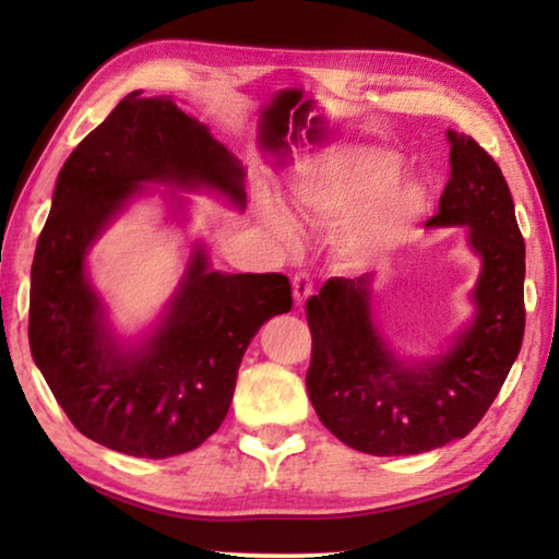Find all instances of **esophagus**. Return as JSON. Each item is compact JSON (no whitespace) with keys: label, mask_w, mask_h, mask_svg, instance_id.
Segmentation results:
<instances>
[{"label":"esophagus","mask_w":559,"mask_h":559,"mask_svg":"<svg viewBox=\"0 0 559 559\" xmlns=\"http://www.w3.org/2000/svg\"><path fill=\"white\" fill-rule=\"evenodd\" d=\"M312 293H314V288H312L310 273H307V271L295 273V276H293V298H295V305H305L307 298H310Z\"/></svg>","instance_id":"34e87169"}]
</instances>
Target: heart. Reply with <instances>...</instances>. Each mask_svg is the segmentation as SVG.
I'll return each mask as SVG.
<instances>
[{"label": "heart", "mask_w": 559, "mask_h": 559, "mask_svg": "<svg viewBox=\"0 0 559 559\" xmlns=\"http://www.w3.org/2000/svg\"><path fill=\"white\" fill-rule=\"evenodd\" d=\"M401 168V158L391 151H331L290 177V204L305 216L338 223V252L362 264L396 249L427 201L425 182L399 177ZM259 216L281 245L298 242L290 213L276 201H261Z\"/></svg>", "instance_id": "1"}]
</instances>
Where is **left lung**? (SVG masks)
<instances>
[{
	"instance_id": "left-lung-1",
	"label": "left lung",
	"mask_w": 559,
	"mask_h": 559,
	"mask_svg": "<svg viewBox=\"0 0 559 559\" xmlns=\"http://www.w3.org/2000/svg\"><path fill=\"white\" fill-rule=\"evenodd\" d=\"M449 182L425 228H466L480 276L471 322L449 348L403 360L372 319L374 273L329 278L307 302V391L326 430L372 456H411L480 423L524 341L526 249L504 175L466 134L447 129Z\"/></svg>"
}]
</instances>
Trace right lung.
I'll list each match as a JSON object with an SVG mask.
<instances>
[{
	"label": "right lung",
	"instance_id": "1",
	"mask_svg": "<svg viewBox=\"0 0 559 559\" xmlns=\"http://www.w3.org/2000/svg\"><path fill=\"white\" fill-rule=\"evenodd\" d=\"M237 156L173 98L132 91L71 151L31 269L33 360L81 435L139 459L197 449L228 415L237 370L257 331L293 307L283 273L211 269L204 242L156 326L139 341L115 336L86 259L146 185L216 192L245 211ZM173 216L185 199L170 194Z\"/></svg>",
	"mask_w": 559,
	"mask_h": 559
}]
</instances>
